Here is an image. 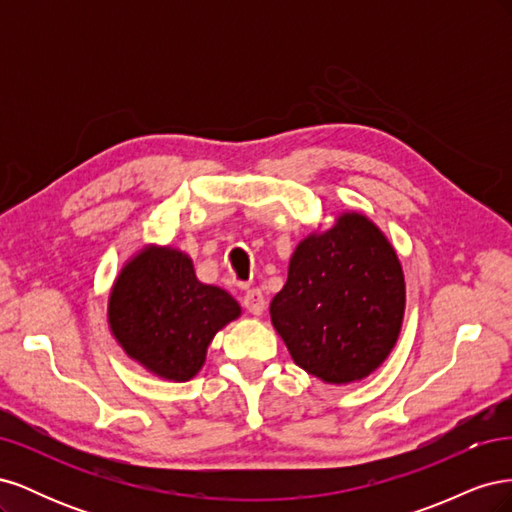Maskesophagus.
Here are the masks:
<instances>
[{
	"mask_svg": "<svg viewBox=\"0 0 512 512\" xmlns=\"http://www.w3.org/2000/svg\"><path fill=\"white\" fill-rule=\"evenodd\" d=\"M243 307H245L250 314L260 316L262 312H265V294H262L258 288L247 290V292L243 294Z\"/></svg>",
	"mask_w": 512,
	"mask_h": 512,
	"instance_id": "1",
	"label": "esophagus"
}]
</instances>
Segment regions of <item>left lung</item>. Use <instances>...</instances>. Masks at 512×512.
Returning a JSON list of instances; mask_svg holds the SVG:
<instances>
[{"instance_id":"left-lung-1","label":"left lung","mask_w":512,"mask_h":512,"mask_svg":"<svg viewBox=\"0 0 512 512\" xmlns=\"http://www.w3.org/2000/svg\"><path fill=\"white\" fill-rule=\"evenodd\" d=\"M404 273L391 243L365 215L299 243L271 322L294 363L324 382L371 374L397 342L404 318Z\"/></svg>"}]
</instances>
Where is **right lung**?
<instances>
[{
  "label": "right lung",
  "instance_id": "add662e5",
  "mask_svg": "<svg viewBox=\"0 0 512 512\" xmlns=\"http://www.w3.org/2000/svg\"><path fill=\"white\" fill-rule=\"evenodd\" d=\"M239 314L226 290L200 284L192 260L168 247L138 254L108 301V322L123 350L177 382L196 376L213 335Z\"/></svg>",
  "mask_w": 512,
  "mask_h": 512
}]
</instances>
